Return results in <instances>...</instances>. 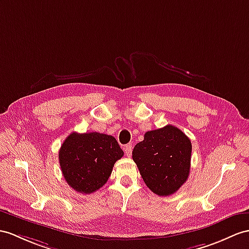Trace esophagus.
Returning a JSON list of instances; mask_svg holds the SVG:
<instances>
[{
    "label": "esophagus",
    "instance_id": "1",
    "mask_svg": "<svg viewBox=\"0 0 249 249\" xmlns=\"http://www.w3.org/2000/svg\"><path fill=\"white\" fill-rule=\"evenodd\" d=\"M132 149H133L132 144H126V145H125V147H124V153H125L126 156H131V154H132Z\"/></svg>",
    "mask_w": 249,
    "mask_h": 249
}]
</instances>
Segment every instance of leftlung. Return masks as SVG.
I'll return each mask as SVG.
<instances>
[{
    "instance_id": "1",
    "label": "left lung",
    "mask_w": 249,
    "mask_h": 249,
    "mask_svg": "<svg viewBox=\"0 0 249 249\" xmlns=\"http://www.w3.org/2000/svg\"><path fill=\"white\" fill-rule=\"evenodd\" d=\"M192 145L184 132L171 124L148 131L132 157L149 189L160 196L177 192L190 172Z\"/></svg>"
}]
</instances>
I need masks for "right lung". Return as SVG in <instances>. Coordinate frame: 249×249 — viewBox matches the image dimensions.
Listing matches in <instances>:
<instances>
[{
    "label": "right lung",
    "instance_id": "1",
    "mask_svg": "<svg viewBox=\"0 0 249 249\" xmlns=\"http://www.w3.org/2000/svg\"><path fill=\"white\" fill-rule=\"evenodd\" d=\"M124 156L115 137L102 133H71L59 151L63 177L77 192L89 195L104 186L114 163Z\"/></svg>",
    "mask_w": 249,
    "mask_h": 249
}]
</instances>
